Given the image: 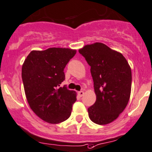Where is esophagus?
Instances as JSON below:
<instances>
[{"mask_svg":"<svg viewBox=\"0 0 152 152\" xmlns=\"http://www.w3.org/2000/svg\"><path fill=\"white\" fill-rule=\"evenodd\" d=\"M84 94H85V93H84V91H79V92H78V95H79L80 97H82Z\"/></svg>","mask_w":152,"mask_h":152,"instance_id":"obj_1","label":"esophagus"}]
</instances>
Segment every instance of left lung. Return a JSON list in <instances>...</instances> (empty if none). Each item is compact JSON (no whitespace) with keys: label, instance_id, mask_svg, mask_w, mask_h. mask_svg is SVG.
I'll return each instance as SVG.
<instances>
[{"label":"left lung","instance_id":"8db88e82","mask_svg":"<svg viewBox=\"0 0 152 152\" xmlns=\"http://www.w3.org/2000/svg\"><path fill=\"white\" fill-rule=\"evenodd\" d=\"M91 66L96 96L88 107L91 121L106 125L115 120L124 110L132 90V70L123 54L96 42L79 50Z\"/></svg>","mask_w":152,"mask_h":152}]
</instances>
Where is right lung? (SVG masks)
I'll return each instance as SVG.
<instances>
[{
    "label": "right lung",
    "mask_w": 152,
    "mask_h": 152,
    "mask_svg": "<svg viewBox=\"0 0 152 152\" xmlns=\"http://www.w3.org/2000/svg\"><path fill=\"white\" fill-rule=\"evenodd\" d=\"M76 53V50L69 48L32 50L22 65V80L29 107L47 123H60L71 114L76 93L60 85L65 79L64 67Z\"/></svg>",
    "instance_id": "add662e5"
}]
</instances>
